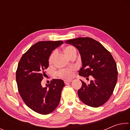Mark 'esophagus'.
<instances>
[{
	"label": "esophagus",
	"mask_w": 130,
	"mask_h": 130,
	"mask_svg": "<svg viewBox=\"0 0 130 130\" xmlns=\"http://www.w3.org/2000/svg\"><path fill=\"white\" fill-rule=\"evenodd\" d=\"M72 80H65L64 81V83H65V84H67L72 82Z\"/></svg>",
	"instance_id": "esophagus-1"
}]
</instances>
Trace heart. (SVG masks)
I'll list each match as a JSON object with an SVG mask.
<instances>
[{"mask_svg":"<svg viewBox=\"0 0 130 130\" xmlns=\"http://www.w3.org/2000/svg\"><path fill=\"white\" fill-rule=\"evenodd\" d=\"M63 52L65 54L66 56L68 57H71L73 55L76 54L77 50L75 47L73 46L68 45L63 48ZM56 51H54L52 52V53L50 54L49 58V63L50 64L53 62L54 57L56 56ZM73 68H69V69H61L58 72V76L61 78H70L73 76Z\"/></svg>","mask_w":130,"mask_h":130,"instance_id":"heart-1","label":"heart"}]
</instances>
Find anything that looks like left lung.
I'll return each mask as SVG.
<instances>
[{
  "mask_svg": "<svg viewBox=\"0 0 130 130\" xmlns=\"http://www.w3.org/2000/svg\"><path fill=\"white\" fill-rule=\"evenodd\" d=\"M80 53L82 68L79 75L93 80L89 84L82 80L78 95L82 102L92 107H99L106 103L113 93L118 79L116 63L111 53L100 42L88 37L65 41Z\"/></svg>",
  "mask_w": 130,
  "mask_h": 130,
  "instance_id": "obj_1",
  "label": "left lung"
}]
</instances>
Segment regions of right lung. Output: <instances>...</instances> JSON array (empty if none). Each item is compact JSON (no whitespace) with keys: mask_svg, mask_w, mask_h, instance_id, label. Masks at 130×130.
Returning a JSON list of instances; mask_svg holds the SVG:
<instances>
[{"mask_svg":"<svg viewBox=\"0 0 130 130\" xmlns=\"http://www.w3.org/2000/svg\"><path fill=\"white\" fill-rule=\"evenodd\" d=\"M62 43L61 41L38 42L23 55L18 65L16 80L21 98L30 108L42 115L58 106L65 85L60 79H53L45 87L41 85L52 52Z\"/></svg>","mask_w":130,"mask_h":130,"instance_id":"1","label":"right lung"}]
</instances>
